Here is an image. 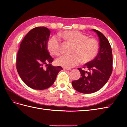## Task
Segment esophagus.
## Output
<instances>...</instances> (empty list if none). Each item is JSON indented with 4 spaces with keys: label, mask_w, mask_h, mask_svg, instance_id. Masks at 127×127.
<instances>
[{
    "label": "esophagus",
    "mask_w": 127,
    "mask_h": 127,
    "mask_svg": "<svg viewBox=\"0 0 127 127\" xmlns=\"http://www.w3.org/2000/svg\"><path fill=\"white\" fill-rule=\"evenodd\" d=\"M63 69L64 70H70L71 69L70 68H63Z\"/></svg>",
    "instance_id": "esophagus-1"
}]
</instances>
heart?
I'll return each instance as SVG.
<instances>
[{
    "label": "heart",
    "instance_id": "b5f03b06",
    "mask_svg": "<svg viewBox=\"0 0 127 127\" xmlns=\"http://www.w3.org/2000/svg\"><path fill=\"white\" fill-rule=\"evenodd\" d=\"M59 36L74 44L71 52L72 55L63 56L56 60L58 66L70 68L78 65L80 62L85 64L93 60L96 57L99 45L98 42L93 38H88L86 34L77 31H66L59 34ZM47 49L53 56H58L61 52V42L54 36L49 40Z\"/></svg>",
    "mask_w": 127,
    "mask_h": 127
}]
</instances>
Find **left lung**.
I'll return each instance as SVG.
<instances>
[{"instance_id": "obj_1", "label": "left lung", "mask_w": 127, "mask_h": 127, "mask_svg": "<svg viewBox=\"0 0 127 127\" xmlns=\"http://www.w3.org/2000/svg\"><path fill=\"white\" fill-rule=\"evenodd\" d=\"M99 37V51L95 58L85 64L88 71L78 68L81 77L72 82L77 91L84 94L93 93L102 88L108 81L112 72V52L109 42L98 31L92 30Z\"/></svg>"}]
</instances>
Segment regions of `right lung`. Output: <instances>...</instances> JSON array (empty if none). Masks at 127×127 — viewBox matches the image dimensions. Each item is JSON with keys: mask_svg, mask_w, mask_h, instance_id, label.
Wrapping results in <instances>:
<instances>
[{"mask_svg": "<svg viewBox=\"0 0 127 127\" xmlns=\"http://www.w3.org/2000/svg\"><path fill=\"white\" fill-rule=\"evenodd\" d=\"M50 35V31L45 27L33 29L22 40L17 53L18 74L26 85L34 90H42L50 87L63 69L60 66L51 65L53 59L47 49Z\"/></svg>", "mask_w": 127, "mask_h": 127, "instance_id": "right-lung-1", "label": "right lung"}]
</instances>
